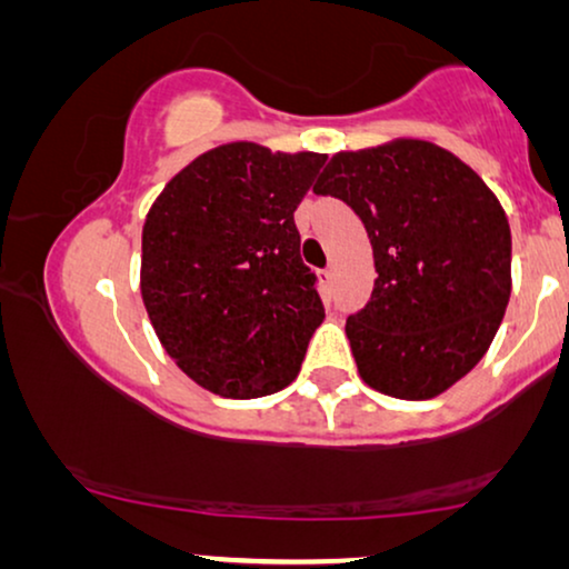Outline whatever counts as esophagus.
Returning <instances> with one entry per match:
<instances>
[{"label": "esophagus", "instance_id": "esophagus-1", "mask_svg": "<svg viewBox=\"0 0 569 569\" xmlns=\"http://www.w3.org/2000/svg\"><path fill=\"white\" fill-rule=\"evenodd\" d=\"M319 283H322L325 291H330V286H332V270H319Z\"/></svg>", "mask_w": 569, "mask_h": 569}]
</instances>
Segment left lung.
Returning a JSON list of instances; mask_svg holds the SVG:
<instances>
[{
	"label": "left lung",
	"mask_w": 569,
	"mask_h": 569,
	"mask_svg": "<svg viewBox=\"0 0 569 569\" xmlns=\"http://www.w3.org/2000/svg\"><path fill=\"white\" fill-rule=\"evenodd\" d=\"M315 193L361 216L371 239V301L346 332L368 387L430 399L490 348L510 299V223L467 162L422 139L338 151Z\"/></svg>",
	"instance_id": "8db88e82"
}]
</instances>
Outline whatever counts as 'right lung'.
I'll return each mask as SVG.
<instances>
[{
    "label": "right lung",
    "instance_id": "right-lung-1",
    "mask_svg": "<svg viewBox=\"0 0 569 569\" xmlns=\"http://www.w3.org/2000/svg\"><path fill=\"white\" fill-rule=\"evenodd\" d=\"M327 154L208 149L167 182L141 234V299L196 383L254 399L288 387L325 319L293 211Z\"/></svg>",
    "mask_w": 569,
    "mask_h": 569
}]
</instances>
